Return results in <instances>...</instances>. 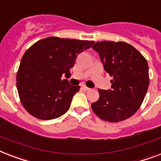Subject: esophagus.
I'll list each match as a JSON object with an SVG mask.
<instances>
[{
	"mask_svg": "<svg viewBox=\"0 0 161 161\" xmlns=\"http://www.w3.org/2000/svg\"><path fill=\"white\" fill-rule=\"evenodd\" d=\"M81 87H82V89H83L84 91H89L90 90L89 87H87V86H85V85H82V86H81Z\"/></svg>",
	"mask_w": 161,
	"mask_h": 161,
	"instance_id": "obj_1",
	"label": "esophagus"
}]
</instances>
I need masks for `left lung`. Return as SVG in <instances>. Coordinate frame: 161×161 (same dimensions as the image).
<instances>
[{
    "label": "left lung",
    "mask_w": 161,
    "mask_h": 161,
    "mask_svg": "<svg viewBox=\"0 0 161 161\" xmlns=\"http://www.w3.org/2000/svg\"><path fill=\"white\" fill-rule=\"evenodd\" d=\"M99 53L105 71L112 76L109 90L98 89L93 112L104 121L119 122L134 115L148 89L149 67L144 56L126 42L101 41L92 46Z\"/></svg>",
    "instance_id": "1"
}]
</instances>
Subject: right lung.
<instances>
[{
  "label": "right lung",
  "mask_w": 161,
  "mask_h": 161,
  "mask_svg": "<svg viewBox=\"0 0 161 161\" xmlns=\"http://www.w3.org/2000/svg\"><path fill=\"white\" fill-rule=\"evenodd\" d=\"M94 41L49 37L30 47L22 57L16 75L21 104L33 117L51 120L61 117L70 108L80 86H73L62 75L71 76L78 53Z\"/></svg>",
  "instance_id": "add662e5"
}]
</instances>
